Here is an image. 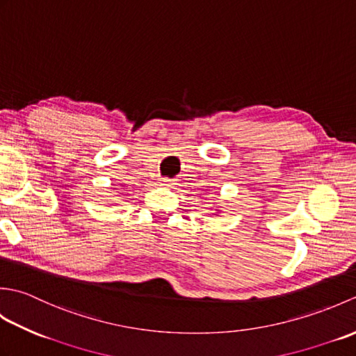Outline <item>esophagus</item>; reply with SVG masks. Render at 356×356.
<instances>
[{
  "label": "esophagus",
  "instance_id": "1",
  "mask_svg": "<svg viewBox=\"0 0 356 356\" xmlns=\"http://www.w3.org/2000/svg\"><path fill=\"white\" fill-rule=\"evenodd\" d=\"M162 185H165V186H172V185H176V184H174V179L163 177V179H162Z\"/></svg>",
  "mask_w": 356,
  "mask_h": 356
}]
</instances>
